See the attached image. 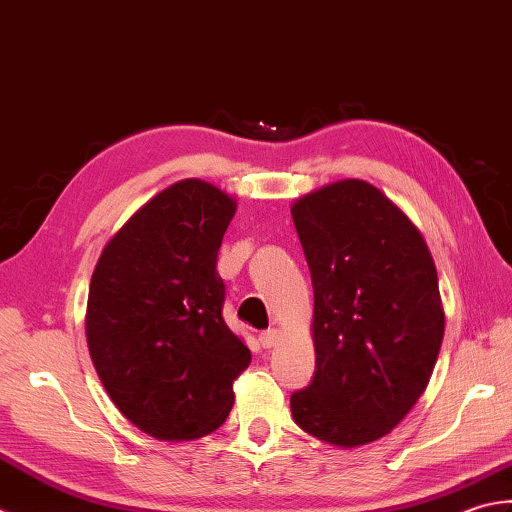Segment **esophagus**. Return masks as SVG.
<instances>
[{"mask_svg":"<svg viewBox=\"0 0 512 512\" xmlns=\"http://www.w3.org/2000/svg\"><path fill=\"white\" fill-rule=\"evenodd\" d=\"M278 340H280V333H278V329H267V331H263V333H260V336H258V342L263 344L265 349L276 347Z\"/></svg>","mask_w":512,"mask_h":512,"instance_id":"esophagus-1","label":"esophagus"}]
</instances>
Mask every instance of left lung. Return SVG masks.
<instances>
[{"label":"left lung","instance_id":"obj_1","mask_svg":"<svg viewBox=\"0 0 512 512\" xmlns=\"http://www.w3.org/2000/svg\"><path fill=\"white\" fill-rule=\"evenodd\" d=\"M291 216L314 283L316 371L291 415L320 442L356 448L398 426L431 380L444 338L424 236L378 187L344 179Z\"/></svg>","mask_w":512,"mask_h":512}]
</instances>
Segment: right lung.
<instances>
[{
    "label": "right lung",
    "mask_w": 512,
    "mask_h": 512,
    "mask_svg": "<svg viewBox=\"0 0 512 512\" xmlns=\"http://www.w3.org/2000/svg\"><path fill=\"white\" fill-rule=\"evenodd\" d=\"M236 198L201 179L165 187L114 234L92 271L90 358L123 417L163 442L216 431L247 344L225 325L218 249Z\"/></svg>",
    "instance_id": "right-lung-1"
}]
</instances>
